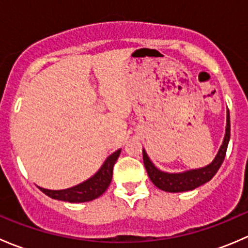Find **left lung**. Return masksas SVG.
<instances>
[{"mask_svg":"<svg viewBox=\"0 0 248 248\" xmlns=\"http://www.w3.org/2000/svg\"><path fill=\"white\" fill-rule=\"evenodd\" d=\"M229 138H231V119H229L228 111V115H227L226 137H224L223 144H222L221 149H219L218 154L215 157L212 163L204 167V168L180 172V174H168V172L158 170V169L152 164V162L150 161L145 150H142L144 166L145 168H146L147 174H149L150 180H151L152 184L156 187H158L159 189L166 192H171V193L192 191V189L206 184L207 181H210V180L216 175L219 167L223 163L224 157H226L227 147H228Z\"/></svg>","mask_w":248,"mask_h":248,"instance_id":"8db88e82","label":"left lung"}]
</instances>
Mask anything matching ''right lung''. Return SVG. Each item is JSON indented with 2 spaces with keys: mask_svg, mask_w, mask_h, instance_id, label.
<instances>
[{
  "mask_svg": "<svg viewBox=\"0 0 248 248\" xmlns=\"http://www.w3.org/2000/svg\"><path fill=\"white\" fill-rule=\"evenodd\" d=\"M120 152H121V150H117L116 152L110 155L102 166V168L91 179L86 180L82 184L77 185L72 188L60 189V191H51V189L42 188V187H39V189L43 193H46L47 197L57 199V201L69 202H85L93 201V199L102 196L109 187L112 179V168H114L115 162L119 158Z\"/></svg>",
  "mask_w": 248,
  "mask_h": 248,
  "instance_id": "right-lung-1",
  "label": "right lung"
}]
</instances>
